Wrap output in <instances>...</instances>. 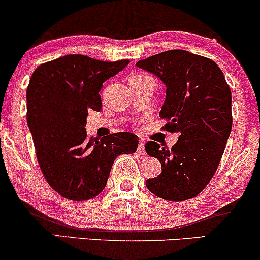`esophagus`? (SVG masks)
<instances>
[{
	"mask_svg": "<svg viewBox=\"0 0 260 260\" xmlns=\"http://www.w3.org/2000/svg\"><path fill=\"white\" fill-rule=\"evenodd\" d=\"M137 151L140 155H145V148H144V140L140 139L139 140V145H138V149H137Z\"/></svg>",
	"mask_w": 260,
	"mask_h": 260,
	"instance_id": "obj_1",
	"label": "esophagus"
}]
</instances>
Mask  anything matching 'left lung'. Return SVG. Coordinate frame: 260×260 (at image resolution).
<instances>
[{"label": "left lung", "mask_w": 260, "mask_h": 260, "mask_svg": "<svg viewBox=\"0 0 260 260\" xmlns=\"http://www.w3.org/2000/svg\"><path fill=\"white\" fill-rule=\"evenodd\" d=\"M136 66L165 84L159 116L168 122L165 129L178 133L170 150L145 143V151L159 159L162 170L145 186L168 201L193 198L213 178L231 133L230 86L215 62L184 50L157 53Z\"/></svg>", "instance_id": "left-lung-1"}]
</instances>
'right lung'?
<instances>
[{
    "mask_svg": "<svg viewBox=\"0 0 260 260\" xmlns=\"http://www.w3.org/2000/svg\"><path fill=\"white\" fill-rule=\"evenodd\" d=\"M129 63L67 55L40 64L26 89V122L47 183L71 201L100 194L112 164L133 154L138 136L118 132L100 140L86 137L88 111L103 107V83Z\"/></svg>",
    "mask_w": 260,
    "mask_h": 260,
    "instance_id": "1",
    "label": "right lung"
}]
</instances>
